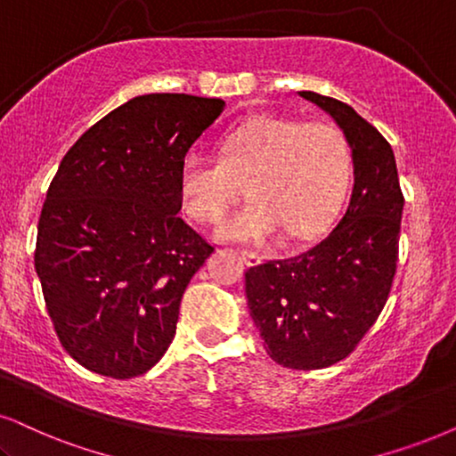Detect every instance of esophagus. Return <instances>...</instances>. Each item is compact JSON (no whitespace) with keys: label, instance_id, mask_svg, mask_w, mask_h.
Listing matches in <instances>:
<instances>
[{"label":"esophagus","instance_id":"34e87169","mask_svg":"<svg viewBox=\"0 0 456 456\" xmlns=\"http://www.w3.org/2000/svg\"><path fill=\"white\" fill-rule=\"evenodd\" d=\"M240 256L244 258L246 265H258L263 261V256L258 255V252H252V250H240Z\"/></svg>","mask_w":456,"mask_h":456}]
</instances>
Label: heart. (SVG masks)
Instances as JSON below:
<instances>
[{
	"label": "heart",
	"mask_w": 456,
	"mask_h": 456,
	"mask_svg": "<svg viewBox=\"0 0 456 456\" xmlns=\"http://www.w3.org/2000/svg\"><path fill=\"white\" fill-rule=\"evenodd\" d=\"M349 172V142L337 126L256 115L224 132L218 159L198 153L183 159L178 198L195 221L218 223L246 183L252 200L221 224V238L265 244L288 233L305 240L341 208Z\"/></svg>",
	"instance_id": "b5f03b06"
}]
</instances>
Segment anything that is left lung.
<instances>
[{
  "label": "left lung",
  "instance_id": "left-lung-1",
  "mask_svg": "<svg viewBox=\"0 0 456 456\" xmlns=\"http://www.w3.org/2000/svg\"><path fill=\"white\" fill-rule=\"evenodd\" d=\"M298 94L343 130L354 159V191L320 244L248 269L246 297L271 360L292 370H318L345 360L387 303L404 195L381 132L341 101L307 90Z\"/></svg>",
  "mask_w": 456,
  "mask_h": 456
}]
</instances>
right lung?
Here are the masks:
<instances>
[{
  "mask_svg": "<svg viewBox=\"0 0 456 456\" xmlns=\"http://www.w3.org/2000/svg\"><path fill=\"white\" fill-rule=\"evenodd\" d=\"M223 107L136 96L86 130L52 178L36 271L56 337L88 370L132 379L170 347L185 288L215 252L178 216V170Z\"/></svg>",
  "mask_w": 456,
  "mask_h": 456,
  "instance_id": "add662e5",
  "label": "right lung"
}]
</instances>
